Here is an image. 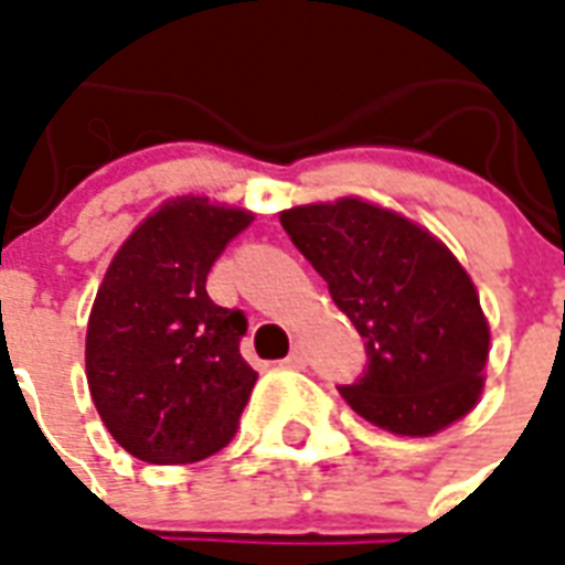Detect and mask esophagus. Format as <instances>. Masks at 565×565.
Listing matches in <instances>:
<instances>
[{"mask_svg":"<svg viewBox=\"0 0 565 565\" xmlns=\"http://www.w3.org/2000/svg\"><path fill=\"white\" fill-rule=\"evenodd\" d=\"M305 350L299 344H294V350H290V356L284 359V367H305Z\"/></svg>","mask_w":565,"mask_h":565,"instance_id":"obj_1","label":"esophagus"}]
</instances>
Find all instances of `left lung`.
Masks as SVG:
<instances>
[{
    "mask_svg": "<svg viewBox=\"0 0 565 565\" xmlns=\"http://www.w3.org/2000/svg\"><path fill=\"white\" fill-rule=\"evenodd\" d=\"M281 227L365 338L341 398L377 428L428 437L473 411L488 323L470 275L431 233L344 198L281 212Z\"/></svg>",
    "mask_w": 565,
    "mask_h": 565,
    "instance_id": "8db88e82",
    "label": "left lung"
}]
</instances>
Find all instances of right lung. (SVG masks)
Returning <instances> with one entry per match:
<instances>
[{"label": "right lung", "mask_w": 565, "mask_h": 565, "mask_svg": "<svg viewBox=\"0 0 565 565\" xmlns=\"http://www.w3.org/2000/svg\"><path fill=\"white\" fill-rule=\"evenodd\" d=\"M248 212L179 198L134 230L95 296L86 380L107 431L149 463L224 449L257 371L242 359L248 317L209 299L206 275Z\"/></svg>", "instance_id": "add662e5"}]
</instances>
